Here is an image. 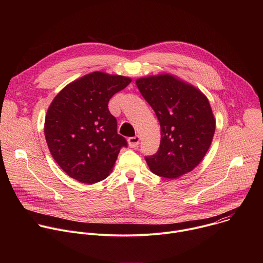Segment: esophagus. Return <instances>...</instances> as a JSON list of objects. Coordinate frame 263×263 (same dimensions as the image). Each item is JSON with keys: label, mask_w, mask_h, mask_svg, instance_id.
Listing matches in <instances>:
<instances>
[{"label": "esophagus", "mask_w": 263, "mask_h": 263, "mask_svg": "<svg viewBox=\"0 0 263 263\" xmlns=\"http://www.w3.org/2000/svg\"><path fill=\"white\" fill-rule=\"evenodd\" d=\"M139 140H140V137L138 135H135L128 139V143H129L130 147H136L139 143Z\"/></svg>", "instance_id": "34e87169"}]
</instances>
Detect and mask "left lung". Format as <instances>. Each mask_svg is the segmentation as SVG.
Here are the masks:
<instances>
[{
  "label": "left lung",
  "instance_id": "8db88e82",
  "mask_svg": "<svg viewBox=\"0 0 263 263\" xmlns=\"http://www.w3.org/2000/svg\"><path fill=\"white\" fill-rule=\"evenodd\" d=\"M136 85L155 111L161 128L158 152L145 157L149 170L168 179L192 172L206 155L215 132L216 122L207 97L167 72L138 78Z\"/></svg>",
  "mask_w": 263,
  "mask_h": 263
}]
</instances>
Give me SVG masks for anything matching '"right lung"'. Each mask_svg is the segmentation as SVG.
Returning a JSON list of instances; mask_svg holds the SVG:
<instances>
[{"label": "right lung", "mask_w": 263, "mask_h": 263, "mask_svg": "<svg viewBox=\"0 0 263 263\" xmlns=\"http://www.w3.org/2000/svg\"><path fill=\"white\" fill-rule=\"evenodd\" d=\"M131 81L97 70L68 83L50 104L45 120L47 144L70 178L93 184L114 170L127 141L118 134L108 102Z\"/></svg>", "instance_id": "1"}]
</instances>
